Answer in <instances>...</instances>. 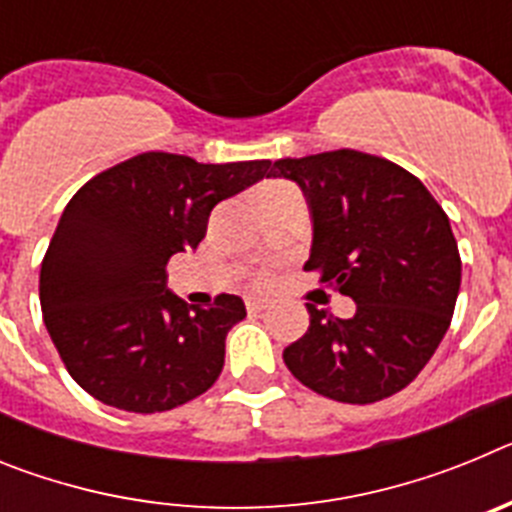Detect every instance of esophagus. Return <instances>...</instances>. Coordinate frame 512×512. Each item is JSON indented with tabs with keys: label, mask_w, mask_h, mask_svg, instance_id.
I'll return each instance as SVG.
<instances>
[{
	"label": "esophagus",
	"mask_w": 512,
	"mask_h": 512,
	"mask_svg": "<svg viewBox=\"0 0 512 512\" xmlns=\"http://www.w3.org/2000/svg\"><path fill=\"white\" fill-rule=\"evenodd\" d=\"M246 307L251 312H261V310H266V307H269V300H264V297H248Z\"/></svg>",
	"instance_id": "1"
}]
</instances>
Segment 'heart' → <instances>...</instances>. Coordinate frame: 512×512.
I'll return each mask as SVG.
<instances>
[{
  "label": "heart",
  "mask_w": 512,
  "mask_h": 512,
  "mask_svg": "<svg viewBox=\"0 0 512 512\" xmlns=\"http://www.w3.org/2000/svg\"><path fill=\"white\" fill-rule=\"evenodd\" d=\"M274 187H284V184H277V182H271V184H264V187H261V189H274ZM261 189H259V192H261Z\"/></svg>",
  "instance_id": "heart-1"
}]
</instances>
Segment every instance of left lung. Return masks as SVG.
<instances>
[{
	"mask_svg": "<svg viewBox=\"0 0 512 512\" xmlns=\"http://www.w3.org/2000/svg\"><path fill=\"white\" fill-rule=\"evenodd\" d=\"M266 176L300 184L312 215L307 271L356 302L336 318L307 302L310 328L284 364L318 395L369 405L420 374L446 336L461 284L451 223L418 176L372 153L279 158Z\"/></svg>",
	"mask_w": 512,
	"mask_h": 512,
	"instance_id": "8db88e82",
	"label": "left lung"
}]
</instances>
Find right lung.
<instances>
[{"label":"right lung","instance_id":"obj_1","mask_svg":"<svg viewBox=\"0 0 512 512\" xmlns=\"http://www.w3.org/2000/svg\"><path fill=\"white\" fill-rule=\"evenodd\" d=\"M269 166L148 151L71 197L40 266V307L81 390L128 413H164L210 390L246 305L217 295L187 307L166 289V264L200 246L212 207L264 179Z\"/></svg>","mask_w":512,"mask_h":512}]
</instances>
